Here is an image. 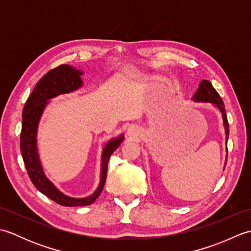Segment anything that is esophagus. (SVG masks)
<instances>
[{
	"mask_svg": "<svg viewBox=\"0 0 251 251\" xmlns=\"http://www.w3.org/2000/svg\"><path fill=\"white\" fill-rule=\"evenodd\" d=\"M129 134H130V131H129Z\"/></svg>",
	"mask_w": 251,
	"mask_h": 251,
	"instance_id": "34e87169",
	"label": "esophagus"
}]
</instances>
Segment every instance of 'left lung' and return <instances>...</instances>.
I'll return each mask as SVG.
<instances>
[{
    "label": "left lung",
    "instance_id": "obj_1",
    "mask_svg": "<svg viewBox=\"0 0 251 251\" xmlns=\"http://www.w3.org/2000/svg\"><path fill=\"white\" fill-rule=\"evenodd\" d=\"M193 99L195 101H202V102H211L217 105V108L220 110L223 119V124H225L226 128V142L228 139V122L226 117V111L225 108V103L220 97V95L217 93V90L212 87V85L209 81L207 79H202L201 82L199 89L194 94Z\"/></svg>",
    "mask_w": 251,
    "mask_h": 251
}]
</instances>
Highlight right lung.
<instances>
[{
	"instance_id": "add662e5",
	"label": "right lung",
	"mask_w": 251,
	"mask_h": 251,
	"mask_svg": "<svg viewBox=\"0 0 251 251\" xmlns=\"http://www.w3.org/2000/svg\"><path fill=\"white\" fill-rule=\"evenodd\" d=\"M82 72L70 66L61 65L47 72L35 85L33 92L26 100L23 111V127L20 134V151L24 163L32 183L41 193H43L57 204L67 207L87 206L93 204L100 195L106 178L109 159L124 139L121 136L106 143L102 152V165H101V180L98 189L93 195L85 199H72L58 190L50 181L45 177L42 169L39 154L36 150V130L43 110L51 98L58 95L71 93L82 86Z\"/></svg>"
}]
</instances>
